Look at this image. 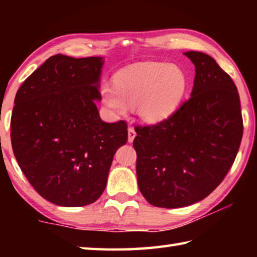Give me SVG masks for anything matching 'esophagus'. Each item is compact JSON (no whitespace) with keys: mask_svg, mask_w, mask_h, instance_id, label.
Here are the masks:
<instances>
[{"mask_svg":"<svg viewBox=\"0 0 257 257\" xmlns=\"http://www.w3.org/2000/svg\"><path fill=\"white\" fill-rule=\"evenodd\" d=\"M135 137H136V132H135V129L133 127H129L128 128V142L133 143Z\"/></svg>","mask_w":257,"mask_h":257,"instance_id":"esophagus-1","label":"esophagus"}]
</instances>
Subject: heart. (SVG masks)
I'll list each match as a JSON object with an SVG mask.
<instances>
[{
  "label": "heart",
  "mask_w": 257,
  "mask_h": 257,
  "mask_svg": "<svg viewBox=\"0 0 257 257\" xmlns=\"http://www.w3.org/2000/svg\"><path fill=\"white\" fill-rule=\"evenodd\" d=\"M187 89L185 72L167 63L134 64L102 85L103 102L116 114L138 106L143 120L158 123L177 110Z\"/></svg>",
  "instance_id": "b5f03b06"
}]
</instances>
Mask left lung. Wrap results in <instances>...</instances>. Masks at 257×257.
<instances>
[{
  "instance_id": "1",
  "label": "left lung",
  "mask_w": 257,
  "mask_h": 257,
  "mask_svg": "<svg viewBox=\"0 0 257 257\" xmlns=\"http://www.w3.org/2000/svg\"><path fill=\"white\" fill-rule=\"evenodd\" d=\"M185 55L196 72L190 97L164 121L135 127L139 190L158 207H184L208 196L227 176L242 137L231 77L210 55Z\"/></svg>"
}]
</instances>
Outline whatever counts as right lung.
<instances>
[{
	"label": "right lung",
	"mask_w": 257,
	"mask_h": 257,
	"mask_svg": "<svg viewBox=\"0 0 257 257\" xmlns=\"http://www.w3.org/2000/svg\"><path fill=\"white\" fill-rule=\"evenodd\" d=\"M102 58L56 54L17 92L11 144L21 171L43 198L60 206L94 203L113 156L128 141L127 122L106 123L95 101Z\"/></svg>",
	"instance_id": "add662e5"
}]
</instances>
